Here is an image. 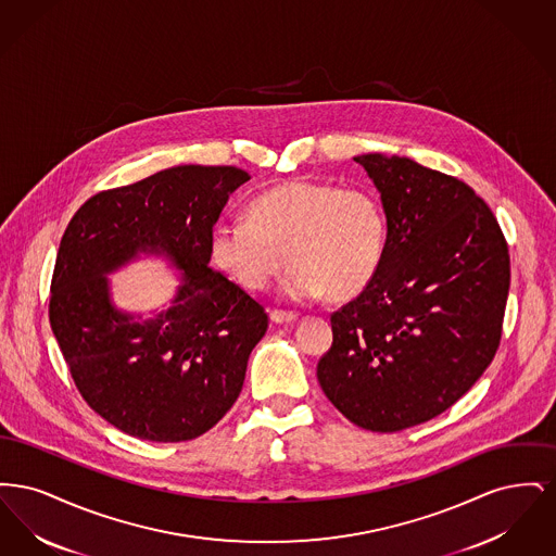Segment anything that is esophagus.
I'll list each match as a JSON object with an SVG mask.
<instances>
[{"mask_svg":"<svg viewBox=\"0 0 556 556\" xmlns=\"http://www.w3.org/2000/svg\"><path fill=\"white\" fill-rule=\"evenodd\" d=\"M293 313H286V311H270V320L277 323V325H290L295 320Z\"/></svg>","mask_w":556,"mask_h":556,"instance_id":"esophagus-1","label":"esophagus"}]
</instances>
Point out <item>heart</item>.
<instances>
[{
  "label": "heart",
  "instance_id": "obj_1",
  "mask_svg": "<svg viewBox=\"0 0 556 556\" xmlns=\"http://www.w3.org/2000/svg\"><path fill=\"white\" fill-rule=\"evenodd\" d=\"M386 241L388 218L372 191L293 179L252 198L248 220L214 223L208 250L243 290H266L288 254V298L350 300L375 279Z\"/></svg>",
  "mask_w": 556,
  "mask_h": 556
}]
</instances>
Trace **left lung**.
Segmentation results:
<instances>
[{
    "mask_svg": "<svg viewBox=\"0 0 556 556\" xmlns=\"http://www.w3.org/2000/svg\"><path fill=\"white\" fill-rule=\"evenodd\" d=\"M381 191L388 241L367 290L331 315L325 396L352 424L392 433L465 396L503 336L510 258L490 206L415 160L356 156Z\"/></svg>",
    "mask_w": 556,
    "mask_h": 556,
    "instance_id": "1",
    "label": "left lung"
}]
</instances>
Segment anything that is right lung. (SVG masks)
<instances>
[{"mask_svg":"<svg viewBox=\"0 0 556 556\" xmlns=\"http://www.w3.org/2000/svg\"><path fill=\"white\" fill-rule=\"evenodd\" d=\"M245 181L238 166H173L91 195L62 236L50 288L53 336L80 396L129 435L187 442L238 400L268 315L212 270L208 236ZM137 251H164L187 273L176 306L146 324L109 306L103 277Z\"/></svg>","mask_w":556,"mask_h":556,"instance_id":"1","label":"right lung"}]
</instances>
